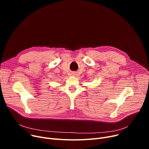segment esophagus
<instances>
[{"label": "esophagus", "mask_w": 149, "mask_h": 149, "mask_svg": "<svg viewBox=\"0 0 149 149\" xmlns=\"http://www.w3.org/2000/svg\"><path fill=\"white\" fill-rule=\"evenodd\" d=\"M72 75H74V76H75L77 75V72H72Z\"/></svg>", "instance_id": "34e87169"}]
</instances>
